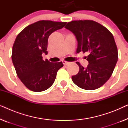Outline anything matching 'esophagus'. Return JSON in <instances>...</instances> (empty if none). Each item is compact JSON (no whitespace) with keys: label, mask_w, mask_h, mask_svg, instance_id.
Returning a JSON list of instances; mask_svg holds the SVG:
<instances>
[{"label":"esophagus","mask_w":128,"mask_h":128,"mask_svg":"<svg viewBox=\"0 0 128 128\" xmlns=\"http://www.w3.org/2000/svg\"><path fill=\"white\" fill-rule=\"evenodd\" d=\"M62 63L64 64V65H67V64H69V62H67V61H64V60H63L62 61Z\"/></svg>","instance_id":"34e87169"}]
</instances>
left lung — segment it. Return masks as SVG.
Instances as JSON below:
<instances>
[{"label": "left lung", "mask_w": 128, "mask_h": 128, "mask_svg": "<svg viewBox=\"0 0 128 128\" xmlns=\"http://www.w3.org/2000/svg\"><path fill=\"white\" fill-rule=\"evenodd\" d=\"M78 41L77 53L87 52L88 64L84 68L78 62L79 71L72 79L84 90L98 88L110 78L118 60V50L112 34L107 28L92 20L72 21L64 27Z\"/></svg>", "instance_id": "1"}]
</instances>
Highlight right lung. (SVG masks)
<instances>
[{
  "mask_svg": "<svg viewBox=\"0 0 128 128\" xmlns=\"http://www.w3.org/2000/svg\"><path fill=\"white\" fill-rule=\"evenodd\" d=\"M66 22L41 20L28 26L16 38L12 59L17 76L31 91L40 92L50 88L55 82L62 62L44 60L42 55L48 54V37L62 28Z\"/></svg>",
  "mask_w": 128,
  "mask_h": 128,
  "instance_id": "right-lung-1",
  "label": "right lung"
}]
</instances>
